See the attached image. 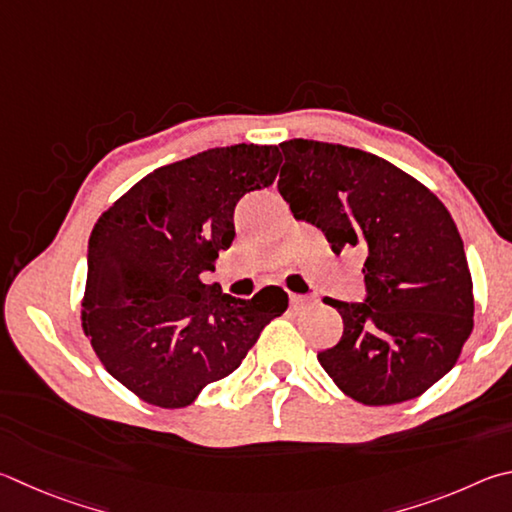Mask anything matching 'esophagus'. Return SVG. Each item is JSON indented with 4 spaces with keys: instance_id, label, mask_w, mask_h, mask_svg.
Instances as JSON below:
<instances>
[{
    "instance_id": "1",
    "label": "esophagus",
    "mask_w": 512,
    "mask_h": 512,
    "mask_svg": "<svg viewBox=\"0 0 512 512\" xmlns=\"http://www.w3.org/2000/svg\"><path fill=\"white\" fill-rule=\"evenodd\" d=\"M288 297H291V304H293V306H300V304H311V302H315V297H311V295H297V293H291Z\"/></svg>"
}]
</instances>
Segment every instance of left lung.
Masks as SVG:
<instances>
[{"label": "left lung", "instance_id": "obj_1", "mask_svg": "<svg viewBox=\"0 0 512 512\" xmlns=\"http://www.w3.org/2000/svg\"><path fill=\"white\" fill-rule=\"evenodd\" d=\"M277 188L297 219L340 255L365 253L367 300L327 304L342 338L318 353L342 392L362 405L405 403L457 365L475 297L463 241L439 197L376 154L336 143L284 141Z\"/></svg>", "mask_w": 512, "mask_h": 512}]
</instances>
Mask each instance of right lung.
<instances>
[{
    "label": "right lung",
    "instance_id": "obj_1",
    "mask_svg": "<svg viewBox=\"0 0 512 512\" xmlns=\"http://www.w3.org/2000/svg\"><path fill=\"white\" fill-rule=\"evenodd\" d=\"M277 145H230L163 165L102 212L89 237L82 329L111 376L165 410L232 374L288 295L203 284L235 239L237 201L273 185Z\"/></svg>",
    "mask_w": 512,
    "mask_h": 512
}]
</instances>
